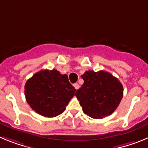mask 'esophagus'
I'll return each instance as SVG.
<instances>
[{
  "mask_svg": "<svg viewBox=\"0 0 148 148\" xmlns=\"http://www.w3.org/2000/svg\"><path fill=\"white\" fill-rule=\"evenodd\" d=\"M73 86H74V87H75L76 90H78V89L79 88V84H77V83L74 84H73Z\"/></svg>",
  "mask_w": 148,
  "mask_h": 148,
  "instance_id": "esophagus-1",
  "label": "esophagus"
}]
</instances>
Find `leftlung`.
Listing matches in <instances>:
<instances>
[{"instance_id": "left-lung-1", "label": "left lung", "mask_w": 148, "mask_h": 148, "mask_svg": "<svg viewBox=\"0 0 148 148\" xmlns=\"http://www.w3.org/2000/svg\"><path fill=\"white\" fill-rule=\"evenodd\" d=\"M84 84L75 92L84 113L91 118L103 119L118 108L123 97V86L112 74L100 70L86 71Z\"/></svg>"}]
</instances>
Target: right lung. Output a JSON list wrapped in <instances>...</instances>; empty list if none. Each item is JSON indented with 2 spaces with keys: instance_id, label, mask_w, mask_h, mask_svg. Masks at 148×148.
<instances>
[{
  "instance_id": "right-lung-1",
  "label": "right lung",
  "mask_w": 148,
  "mask_h": 148,
  "mask_svg": "<svg viewBox=\"0 0 148 148\" xmlns=\"http://www.w3.org/2000/svg\"><path fill=\"white\" fill-rule=\"evenodd\" d=\"M27 103L36 113L44 117H56L65 110L75 89L67 75L56 70H40L25 84Z\"/></svg>"
}]
</instances>
